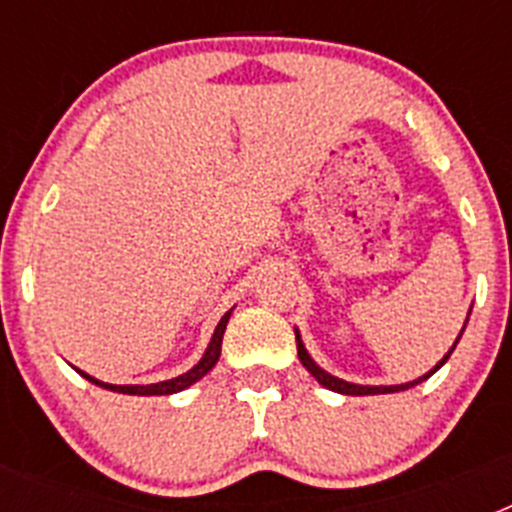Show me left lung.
I'll return each instance as SVG.
<instances>
[{
  "label": "left lung",
  "instance_id": "left-lung-1",
  "mask_svg": "<svg viewBox=\"0 0 512 512\" xmlns=\"http://www.w3.org/2000/svg\"><path fill=\"white\" fill-rule=\"evenodd\" d=\"M461 333H464V330H461ZM459 338H461V336H459ZM459 338H456V343H459ZM456 343H454V346H451V351H454V348H456ZM451 351H449V354H446V356H443L441 361H438L436 369H433V372H438V369H441V366L446 364V359H449V356H451ZM297 356H300L302 366H305L307 372H310L312 377L318 379V382L323 384V387H328V390H333V392H341V395H387V392L410 390V387H415V384H420V382H423V379H428V377H431V374H433V372H428V374H423V377L415 379V382H408V384H392V387H364V384L343 382V379H338V377H330L328 372H323V369H320V366L310 359V354H307L305 346H302V341H300V333H297Z\"/></svg>",
  "mask_w": 512,
  "mask_h": 512
}]
</instances>
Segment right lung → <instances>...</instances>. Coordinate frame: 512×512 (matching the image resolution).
I'll return each mask as SVG.
<instances>
[{
    "label": "right lung",
    "mask_w": 512,
    "mask_h": 512,
    "mask_svg": "<svg viewBox=\"0 0 512 512\" xmlns=\"http://www.w3.org/2000/svg\"><path fill=\"white\" fill-rule=\"evenodd\" d=\"M228 318H230V312H225L223 320L217 323L215 333H212V341H210V346H207L205 356L200 359V364L192 366V369H189L187 374H182V377L166 379V382H158V384H107V382H99V379L89 377V374H84V372H81V377H87L89 382L99 384V387H104V390L122 392V395H174V392H182L184 387H189V384H194L197 379L205 377L212 366L217 364V359H220V346H223V333H225V325H228Z\"/></svg>",
    "instance_id": "obj_1"
}]
</instances>
